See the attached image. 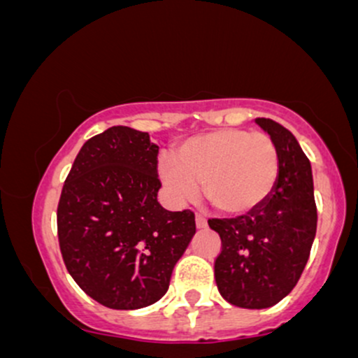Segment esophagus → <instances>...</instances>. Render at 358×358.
Listing matches in <instances>:
<instances>
[{
	"label": "esophagus",
	"instance_id": "obj_1",
	"mask_svg": "<svg viewBox=\"0 0 358 358\" xmlns=\"http://www.w3.org/2000/svg\"><path fill=\"white\" fill-rule=\"evenodd\" d=\"M195 224H196V227H199V229H205V227H207V219H205L202 213H196Z\"/></svg>",
	"mask_w": 358,
	"mask_h": 358
}]
</instances>
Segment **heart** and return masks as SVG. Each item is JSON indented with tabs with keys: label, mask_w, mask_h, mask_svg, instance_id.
Wrapping results in <instances>:
<instances>
[{
	"label": "heart",
	"mask_w": 358,
	"mask_h": 358,
	"mask_svg": "<svg viewBox=\"0 0 358 358\" xmlns=\"http://www.w3.org/2000/svg\"><path fill=\"white\" fill-rule=\"evenodd\" d=\"M159 178L175 203L203 195L217 210L248 213L269 199L279 178V153L269 134L224 127L182 143L176 158L163 155Z\"/></svg>",
	"instance_id": "heart-1"
}]
</instances>
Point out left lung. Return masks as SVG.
I'll use <instances>...</instances> for the list:
<instances>
[{
	"instance_id": "1",
	"label": "left lung",
	"mask_w": 358,
	"mask_h": 358,
	"mask_svg": "<svg viewBox=\"0 0 358 358\" xmlns=\"http://www.w3.org/2000/svg\"><path fill=\"white\" fill-rule=\"evenodd\" d=\"M256 122L279 153V178L264 203L236 219H210L222 250L215 282L231 305L261 310L281 301L296 286L316 234V203L310 159L296 138L273 119Z\"/></svg>"
}]
</instances>
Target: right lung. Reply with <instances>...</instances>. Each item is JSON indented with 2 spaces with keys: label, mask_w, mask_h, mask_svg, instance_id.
I'll list each match as a JSON object with an SVG mask.
<instances>
[{
  "label": "right lung",
  "mask_w": 358,
  "mask_h": 358,
  "mask_svg": "<svg viewBox=\"0 0 358 358\" xmlns=\"http://www.w3.org/2000/svg\"><path fill=\"white\" fill-rule=\"evenodd\" d=\"M158 146L113 126L84 143L57 207L60 252L73 281L113 310L153 305L195 234V213L158 202Z\"/></svg>",
  "instance_id": "right-lung-1"
}]
</instances>
